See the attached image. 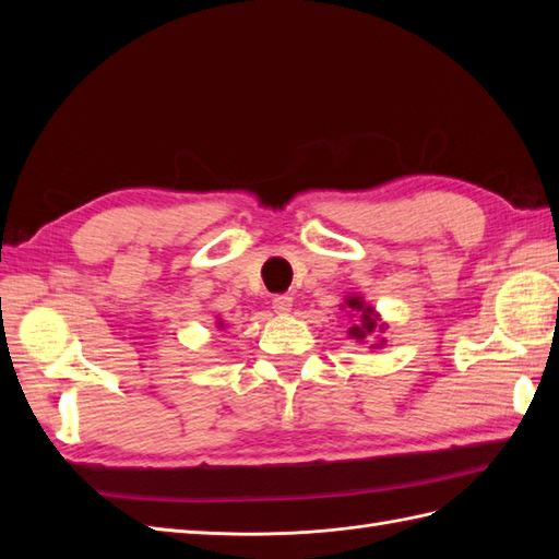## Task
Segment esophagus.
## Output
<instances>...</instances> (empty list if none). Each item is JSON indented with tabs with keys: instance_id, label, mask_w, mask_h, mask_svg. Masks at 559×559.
Here are the masks:
<instances>
[{
	"instance_id": "1",
	"label": "esophagus",
	"mask_w": 559,
	"mask_h": 559,
	"mask_svg": "<svg viewBox=\"0 0 559 559\" xmlns=\"http://www.w3.org/2000/svg\"><path fill=\"white\" fill-rule=\"evenodd\" d=\"M292 308H294V298H292L289 294H280V296L273 298V310H275L277 314L292 312Z\"/></svg>"
}]
</instances>
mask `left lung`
Returning a JSON list of instances; mask_svg holds the SVG:
<instances>
[{
    "mask_svg": "<svg viewBox=\"0 0 559 559\" xmlns=\"http://www.w3.org/2000/svg\"><path fill=\"white\" fill-rule=\"evenodd\" d=\"M347 306H349L352 310L361 312L359 324L349 329V335H352V337H357V341H364V337L373 335V333H376V329H378V314H373V310L366 308L361 298H347ZM380 329H382V326H380ZM380 343H382V341H380Z\"/></svg>",
    "mask_w": 559,
    "mask_h": 559,
    "instance_id": "obj_1",
    "label": "left lung"
}]
</instances>
